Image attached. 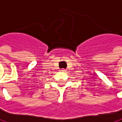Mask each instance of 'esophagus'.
I'll return each instance as SVG.
<instances>
[{"label":"esophagus","mask_w":122,"mask_h":122,"mask_svg":"<svg viewBox=\"0 0 122 122\" xmlns=\"http://www.w3.org/2000/svg\"><path fill=\"white\" fill-rule=\"evenodd\" d=\"M61 72H66V69H61Z\"/></svg>","instance_id":"34e87169"}]
</instances>
